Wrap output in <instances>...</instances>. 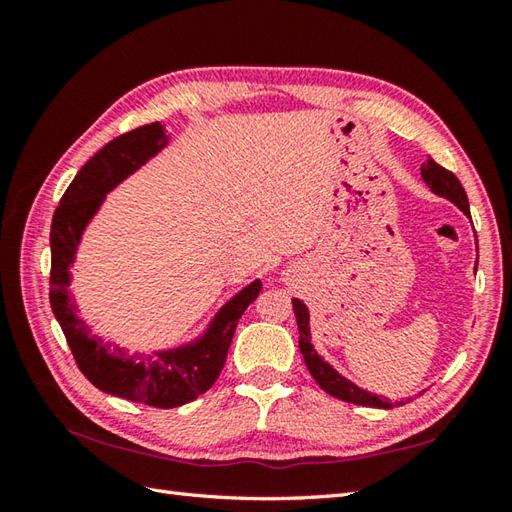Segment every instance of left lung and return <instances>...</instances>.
I'll return each instance as SVG.
<instances>
[{"label":"left lung","instance_id":"left-lung-1","mask_svg":"<svg viewBox=\"0 0 512 512\" xmlns=\"http://www.w3.org/2000/svg\"><path fill=\"white\" fill-rule=\"evenodd\" d=\"M422 180L427 187L440 195V198H447L449 202H453L458 209L471 217L469 211V198H466L464 187L460 184V180L453 176L449 169L440 167L438 162H433L431 158L422 165ZM292 308H295V317H297V328H299V350L303 354V361H306L308 372L312 374V378L317 380L319 387L323 391H328L330 396L352 402V405H363V407H376V409H391L394 405H402L400 402H394L389 398H380L372 391H367L363 387H358L352 380H347L345 376H341L336 369L323 361V356L314 350L312 345V334H310V312L308 306L301 299H292Z\"/></svg>","mask_w":512,"mask_h":512}]
</instances>
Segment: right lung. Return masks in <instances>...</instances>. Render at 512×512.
Returning <instances> with one entry per match:
<instances>
[{
    "label": "right lung",
    "instance_id": "add662e5",
    "mask_svg": "<svg viewBox=\"0 0 512 512\" xmlns=\"http://www.w3.org/2000/svg\"><path fill=\"white\" fill-rule=\"evenodd\" d=\"M167 145L169 136L160 123L114 138L76 173L54 211L50 228V308L76 365L105 394L160 409L180 407L211 389L224 367L239 317L262 290V281H250L215 312L211 323L193 341L149 354H129L121 345L105 343L79 319L70 292V268L85 228L99 213L107 193L145 167Z\"/></svg>",
    "mask_w": 512,
    "mask_h": 512
}]
</instances>
